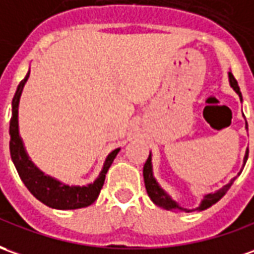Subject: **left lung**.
<instances>
[{"label":"left lung","mask_w":254,"mask_h":254,"mask_svg":"<svg viewBox=\"0 0 254 254\" xmlns=\"http://www.w3.org/2000/svg\"><path fill=\"white\" fill-rule=\"evenodd\" d=\"M228 78H230V85L234 88V91L237 92L239 98H241V101H242V94H241V91H239V85H238L237 80H235V77L232 76V73H228ZM246 128H248V123H246ZM248 155H249V149H246V153H245L244 157V166L246 163V160H248ZM242 173V170L238 173V176ZM237 176V177H238ZM237 177H234L231 180L230 183L227 184V185H224L223 188H220L216 192H213V193H207V195H204L203 200L200 202V204L197 206L196 209H185V207H181L180 204L176 202V200H173L171 196L166 192V190L157 184L156 178L153 177V169H152V153H149V156L146 159V162L144 164V181H145V188H146V192H148V195L152 199V202L159 206V207H162V209H166V210H171V211H180V213H190V211H202L206 210V209H209L210 206H213L214 203H217L218 200L221 199V197L227 193V190H230L231 185L234 184V181L237 180Z\"/></svg>","instance_id":"8db88e82"}]
</instances>
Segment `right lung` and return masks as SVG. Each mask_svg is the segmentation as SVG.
Returning <instances> with one entry per match:
<instances>
[{
  "mask_svg": "<svg viewBox=\"0 0 254 254\" xmlns=\"http://www.w3.org/2000/svg\"><path fill=\"white\" fill-rule=\"evenodd\" d=\"M30 76V70L26 74L23 80L19 83L16 92L12 99V117L9 122V150L12 162L16 167L19 177L22 178L23 184L27 190L36 196L40 202L50 206L52 209L58 210H73V209H81L92 204L97 200L99 192L102 190L105 183L106 173L113 163L115 157L117 156L120 148L112 150L105 159L104 167L99 173V176L94 183L88 185H67V184L59 181L57 178L44 174L43 171L31 162V159L24 149L23 141L19 134V102L22 97V91L27 78Z\"/></svg>",
  "mask_w": 254,
  "mask_h": 254,
  "instance_id": "add662e5",
  "label": "right lung"
}]
</instances>
